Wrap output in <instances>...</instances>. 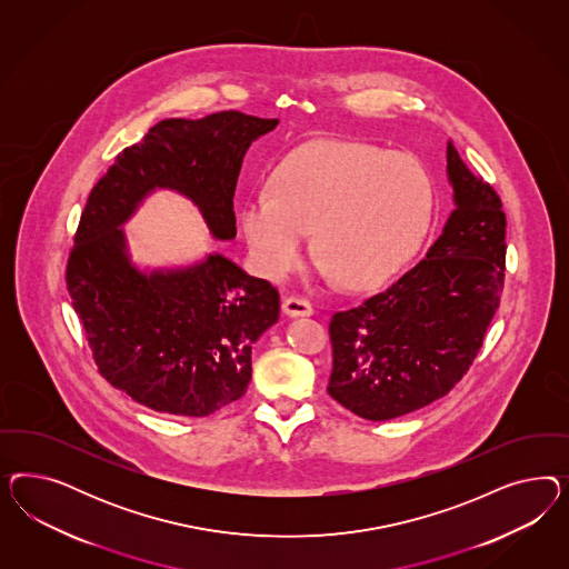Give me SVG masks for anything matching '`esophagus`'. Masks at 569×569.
<instances>
[{"instance_id":"1","label":"esophagus","mask_w":569,"mask_h":569,"mask_svg":"<svg viewBox=\"0 0 569 569\" xmlns=\"http://www.w3.org/2000/svg\"><path fill=\"white\" fill-rule=\"evenodd\" d=\"M281 309H283L288 317H310L312 315V307H310L309 302L302 300V298H293V296L283 300Z\"/></svg>"}]
</instances>
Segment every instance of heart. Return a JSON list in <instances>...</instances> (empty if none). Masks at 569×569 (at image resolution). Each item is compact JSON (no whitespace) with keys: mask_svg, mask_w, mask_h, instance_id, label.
I'll return each mask as SVG.
<instances>
[{"mask_svg":"<svg viewBox=\"0 0 569 569\" xmlns=\"http://www.w3.org/2000/svg\"><path fill=\"white\" fill-rule=\"evenodd\" d=\"M436 190L411 154L342 139H317L286 156L271 191L241 204L250 257L271 279L302 259L307 231L321 271L348 290H373L413 259L430 231Z\"/></svg>","mask_w":569,"mask_h":569,"instance_id":"obj_1","label":"heart"}]
</instances>
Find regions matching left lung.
<instances>
[{"label": "left lung", "mask_w": 569, "mask_h": 569, "mask_svg": "<svg viewBox=\"0 0 569 569\" xmlns=\"http://www.w3.org/2000/svg\"><path fill=\"white\" fill-rule=\"evenodd\" d=\"M452 210L426 259L392 288L329 323V397L369 421L413 413L463 378L499 309L505 281L500 198L447 143Z\"/></svg>", "instance_id": "left-lung-1"}]
</instances>
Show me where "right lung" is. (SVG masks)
I'll return each instance as SVG.
<instances>
[{"label":"right lung","mask_w":569,"mask_h":569,"mask_svg":"<svg viewBox=\"0 0 569 569\" xmlns=\"http://www.w3.org/2000/svg\"><path fill=\"white\" fill-rule=\"evenodd\" d=\"M277 124L236 110L164 119L89 193L67 267L72 309L103 378L156 413L207 417L243 397L252 345L276 326L279 293L221 252L146 267L122 227L152 193L174 191L214 240H233L243 156Z\"/></svg>","instance_id":"obj_1"}]
</instances>
